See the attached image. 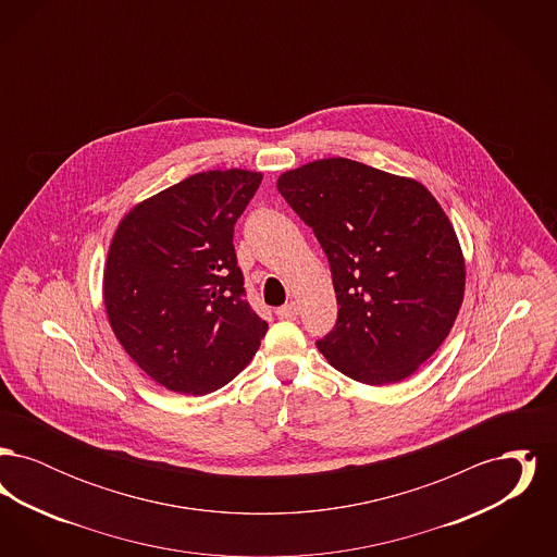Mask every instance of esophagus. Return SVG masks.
Listing matches in <instances>:
<instances>
[{"mask_svg":"<svg viewBox=\"0 0 557 557\" xmlns=\"http://www.w3.org/2000/svg\"><path fill=\"white\" fill-rule=\"evenodd\" d=\"M296 315H298V307H296L294 302L284 305V307L277 309V318L280 319H288V321H292V319H296Z\"/></svg>","mask_w":557,"mask_h":557,"instance_id":"34e87169","label":"esophagus"}]
</instances>
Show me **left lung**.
I'll return each mask as SVG.
<instances>
[{
  "label": "left lung",
  "mask_w": 557,
  "mask_h": 557,
  "mask_svg": "<svg viewBox=\"0 0 557 557\" xmlns=\"http://www.w3.org/2000/svg\"><path fill=\"white\" fill-rule=\"evenodd\" d=\"M277 189L332 267L338 321L318 341L330 366L370 386L420 370L466 292L463 250L438 200L418 180L350 159L290 169Z\"/></svg>",
  "instance_id": "8db88e82"
}]
</instances>
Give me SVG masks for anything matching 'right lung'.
<instances>
[{
	"instance_id": "add662e5",
	"label": "right lung",
	"mask_w": 557,
	"mask_h": 557,
	"mask_svg": "<svg viewBox=\"0 0 557 557\" xmlns=\"http://www.w3.org/2000/svg\"><path fill=\"white\" fill-rule=\"evenodd\" d=\"M263 173L214 169L137 202L108 248L104 307L157 384L200 397L244 370L267 323L244 296L234 225Z\"/></svg>"
}]
</instances>
